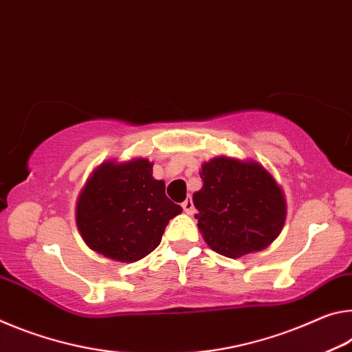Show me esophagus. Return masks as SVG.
<instances>
[{"mask_svg":"<svg viewBox=\"0 0 352 352\" xmlns=\"http://www.w3.org/2000/svg\"><path fill=\"white\" fill-rule=\"evenodd\" d=\"M182 209H184V212H186V214H193V203H192V198H187L186 201H184L182 203Z\"/></svg>","mask_w":352,"mask_h":352,"instance_id":"obj_1","label":"esophagus"}]
</instances>
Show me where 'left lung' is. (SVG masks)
Segmentation results:
<instances>
[{"label": "left lung", "instance_id": "obj_1", "mask_svg": "<svg viewBox=\"0 0 352 352\" xmlns=\"http://www.w3.org/2000/svg\"><path fill=\"white\" fill-rule=\"evenodd\" d=\"M203 188L193 193L198 229L218 254L239 258L278 239L287 204L274 177L254 160L218 155L199 171Z\"/></svg>", "mask_w": 352, "mask_h": 352}]
</instances>
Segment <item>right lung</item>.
Returning <instances> with one entry per match:
<instances>
[{
  "instance_id": "obj_1",
  "label": "right lung",
  "mask_w": 352,
  "mask_h": 352,
  "mask_svg": "<svg viewBox=\"0 0 352 352\" xmlns=\"http://www.w3.org/2000/svg\"><path fill=\"white\" fill-rule=\"evenodd\" d=\"M182 207L153 177V164L137 157L102 162L91 173L76 204V224L90 250L132 263L153 252L171 218Z\"/></svg>"
}]
</instances>
